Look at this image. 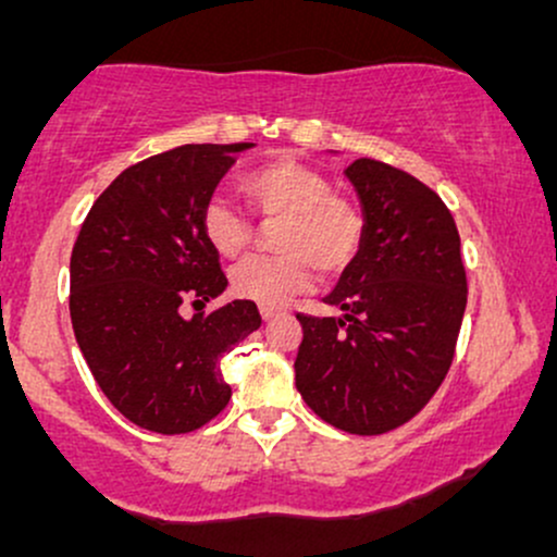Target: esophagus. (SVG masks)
Segmentation results:
<instances>
[{
  "label": "esophagus",
  "instance_id": "1",
  "mask_svg": "<svg viewBox=\"0 0 557 557\" xmlns=\"http://www.w3.org/2000/svg\"><path fill=\"white\" fill-rule=\"evenodd\" d=\"M261 319H264V322H272V319H280L285 314L283 309H272V306H261Z\"/></svg>",
  "mask_w": 557,
  "mask_h": 557
}]
</instances>
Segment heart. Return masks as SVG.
<instances>
[{
    "instance_id": "obj_1",
    "label": "heart",
    "mask_w": 557,
    "mask_h": 557,
    "mask_svg": "<svg viewBox=\"0 0 557 557\" xmlns=\"http://www.w3.org/2000/svg\"><path fill=\"white\" fill-rule=\"evenodd\" d=\"M240 190L261 220H277L272 243L280 253L243 261L230 280L235 296L280 309L311 285L314 267L335 274L359 253V207L332 194L330 177L309 164L274 159L248 172ZM201 233L220 257L238 259L251 243V222L227 201L212 198L201 212Z\"/></svg>"
}]
</instances>
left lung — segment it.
Returning a JSON list of instances; mask_svg holds the SVG:
<instances>
[{"label":"left lung","mask_w":557,"mask_h":557,"mask_svg":"<svg viewBox=\"0 0 557 557\" xmlns=\"http://www.w3.org/2000/svg\"><path fill=\"white\" fill-rule=\"evenodd\" d=\"M345 177L361 203V248L324 296L343 314H298L296 387L337 430L382 434L417 417L445 380L469 290L443 198L374 159H356Z\"/></svg>","instance_id":"8db88e82"}]
</instances>
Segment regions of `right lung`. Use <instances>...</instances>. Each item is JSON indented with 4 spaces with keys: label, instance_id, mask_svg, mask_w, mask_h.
Instances as JSON below:
<instances>
[{
    "label": "right lung",
    "instance_id": "right-lung-1",
    "mask_svg": "<svg viewBox=\"0 0 557 557\" xmlns=\"http://www.w3.org/2000/svg\"><path fill=\"white\" fill-rule=\"evenodd\" d=\"M253 144H188L114 177L70 257V319L96 385L127 421L185 434L212 421L233 389L222 356L259 330L253 300L181 314L227 287L201 212Z\"/></svg>",
    "mask_w": 557,
    "mask_h": 557
}]
</instances>
